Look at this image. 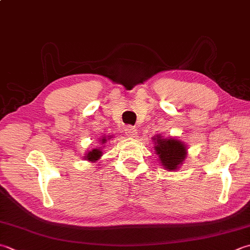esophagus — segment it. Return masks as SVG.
<instances>
[{"instance_id": "1", "label": "esophagus", "mask_w": 250, "mask_h": 250, "mask_svg": "<svg viewBox=\"0 0 250 250\" xmlns=\"http://www.w3.org/2000/svg\"><path fill=\"white\" fill-rule=\"evenodd\" d=\"M125 133L128 138H135L136 136V129L132 125H126L125 129Z\"/></svg>"}]
</instances>
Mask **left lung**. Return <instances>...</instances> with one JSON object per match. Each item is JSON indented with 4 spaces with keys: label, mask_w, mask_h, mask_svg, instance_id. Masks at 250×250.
<instances>
[{
    "label": "left lung",
    "mask_w": 250,
    "mask_h": 250,
    "mask_svg": "<svg viewBox=\"0 0 250 250\" xmlns=\"http://www.w3.org/2000/svg\"><path fill=\"white\" fill-rule=\"evenodd\" d=\"M155 154L164 169L173 171L180 169L188 156V146L177 138H163L160 134L151 138Z\"/></svg>",
    "instance_id": "obj_1"
}]
</instances>
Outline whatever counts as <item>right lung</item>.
I'll use <instances>...</instances> for the list:
<instances>
[{"label":"right lung","instance_id":"add662e5","mask_svg":"<svg viewBox=\"0 0 250 250\" xmlns=\"http://www.w3.org/2000/svg\"><path fill=\"white\" fill-rule=\"evenodd\" d=\"M112 139V136L108 135V136H102V138H100V144L101 145H104L107 141ZM105 146H103V147H101V146H99V147H95L91 149L90 151H87V153H85V155L83 156V158H84L85 160L87 161H91V163H95V161L99 160L102 156H103V148H104Z\"/></svg>","mask_w":250,"mask_h":250}]
</instances>
